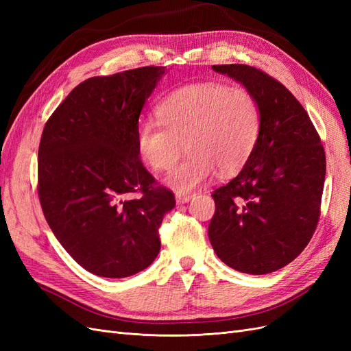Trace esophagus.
Wrapping results in <instances>:
<instances>
[{"mask_svg": "<svg viewBox=\"0 0 351 351\" xmlns=\"http://www.w3.org/2000/svg\"><path fill=\"white\" fill-rule=\"evenodd\" d=\"M193 196H195L193 193H177L176 200L177 204H186V202H189Z\"/></svg>", "mask_w": 351, "mask_h": 351, "instance_id": "34e87169", "label": "esophagus"}]
</instances>
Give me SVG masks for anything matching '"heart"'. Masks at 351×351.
Returning a JSON list of instances; mask_svg holds the SVG:
<instances>
[{"mask_svg":"<svg viewBox=\"0 0 351 351\" xmlns=\"http://www.w3.org/2000/svg\"><path fill=\"white\" fill-rule=\"evenodd\" d=\"M161 123L137 124L136 147L154 171L171 168L189 149L184 161L164 182L187 193L214 176L231 174L249 161L259 141L262 110L254 93L226 83H195L169 93L156 107Z\"/></svg>","mask_w":351,"mask_h":351,"instance_id":"obj_1","label":"heart"}]
</instances>
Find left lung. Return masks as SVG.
<instances>
[{
  "mask_svg": "<svg viewBox=\"0 0 351 351\" xmlns=\"http://www.w3.org/2000/svg\"><path fill=\"white\" fill-rule=\"evenodd\" d=\"M212 69L254 93L262 125L241 171L212 193L217 208L209 241L232 269L269 274L299 256L313 236L321 215L325 151L306 110L281 82L246 64Z\"/></svg>",
  "mask_w": 351,
  "mask_h": 351,
  "instance_id": "1",
  "label": "left lung"
}]
</instances>
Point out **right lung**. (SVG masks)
I'll use <instances>...</instances> for the list:
<instances>
[{
    "label": "right lung",
    "instance_id": "right-lung-1",
    "mask_svg": "<svg viewBox=\"0 0 351 351\" xmlns=\"http://www.w3.org/2000/svg\"><path fill=\"white\" fill-rule=\"evenodd\" d=\"M164 71L147 66L86 79L42 132L38 196L45 219L70 256L99 277L149 267L161 249L162 218L176 206L136 147L142 108Z\"/></svg>",
    "mask_w": 351,
    "mask_h": 351
}]
</instances>
